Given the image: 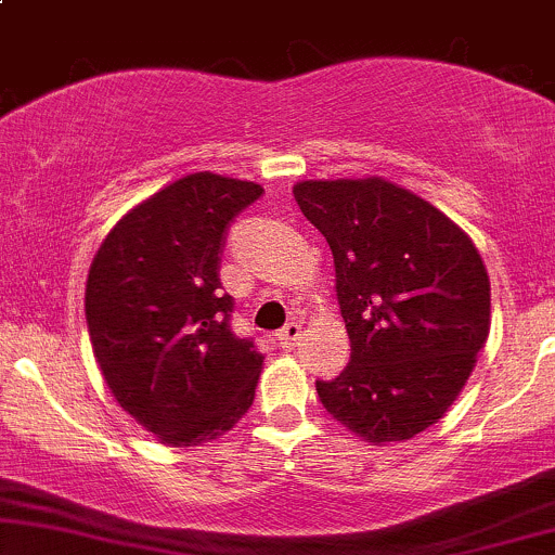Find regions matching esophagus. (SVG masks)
Segmentation results:
<instances>
[{"label":"esophagus","mask_w":555,"mask_h":555,"mask_svg":"<svg viewBox=\"0 0 555 555\" xmlns=\"http://www.w3.org/2000/svg\"><path fill=\"white\" fill-rule=\"evenodd\" d=\"M299 336H302V328H299L297 323H286V326L276 334L279 347H282V349H286V352H289V349H295V344L299 341Z\"/></svg>","instance_id":"esophagus-1"}]
</instances>
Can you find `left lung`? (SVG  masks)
Listing matches in <instances>:
<instances>
[{
    "mask_svg": "<svg viewBox=\"0 0 555 555\" xmlns=\"http://www.w3.org/2000/svg\"><path fill=\"white\" fill-rule=\"evenodd\" d=\"M334 256L349 365L315 380L328 415L371 443L443 417L488 339L490 282L473 240L428 201L378 180L299 182Z\"/></svg>",
    "mask_w": 555,
    "mask_h": 555,
    "instance_id": "1",
    "label": "left lung"
}]
</instances>
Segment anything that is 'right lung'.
<instances>
[{
	"label": "right lung",
	"mask_w": 555,
	"mask_h": 555,
	"mask_svg": "<svg viewBox=\"0 0 555 555\" xmlns=\"http://www.w3.org/2000/svg\"><path fill=\"white\" fill-rule=\"evenodd\" d=\"M256 182L197 171L132 208L106 234L86 284V321L106 386L162 443L197 446L250 410L263 365L232 331L221 292L229 224Z\"/></svg>",
	"instance_id": "right-lung-1"
}]
</instances>
